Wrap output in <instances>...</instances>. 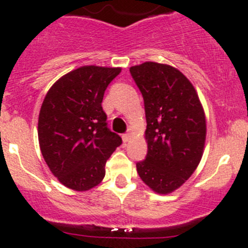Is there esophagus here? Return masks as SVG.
<instances>
[{
    "mask_svg": "<svg viewBox=\"0 0 248 248\" xmlns=\"http://www.w3.org/2000/svg\"><path fill=\"white\" fill-rule=\"evenodd\" d=\"M132 137H133V134L132 133H126L122 136V140H124V142H128L129 140L132 139Z\"/></svg>",
    "mask_w": 248,
    "mask_h": 248,
    "instance_id": "obj_1",
    "label": "esophagus"
}]
</instances>
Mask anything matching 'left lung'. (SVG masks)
Listing matches in <instances>:
<instances>
[{
  "mask_svg": "<svg viewBox=\"0 0 248 248\" xmlns=\"http://www.w3.org/2000/svg\"><path fill=\"white\" fill-rule=\"evenodd\" d=\"M144 98L147 142L137 170L145 185L169 194L191 177L202 157L206 119L196 89L175 67L144 62L129 68Z\"/></svg>",
  "mask_w": 248,
  "mask_h": 248,
  "instance_id": "8db88e82",
  "label": "left lung"
}]
</instances>
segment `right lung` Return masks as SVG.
I'll use <instances>...</instances> for the list:
<instances>
[{"label": "right lung", "instance_id": "obj_1", "mask_svg": "<svg viewBox=\"0 0 248 248\" xmlns=\"http://www.w3.org/2000/svg\"><path fill=\"white\" fill-rule=\"evenodd\" d=\"M120 67L82 66L60 78L46 94L38 140L50 171L63 186L85 192L102 182L107 159L122 142L107 127L104 91Z\"/></svg>", "mask_w": 248, "mask_h": 248}]
</instances>
